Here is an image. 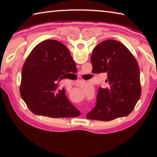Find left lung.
I'll list each match as a JSON object with an SVG mask.
<instances>
[{
    "label": "left lung",
    "instance_id": "left-lung-1",
    "mask_svg": "<svg viewBox=\"0 0 157 157\" xmlns=\"http://www.w3.org/2000/svg\"><path fill=\"white\" fill-rule=\"evenodd\" d=\"M94 73H106L108 87L98 89L95 107L86 115L91 120L109 121L132 112L141 94L140 70L128 48L113 39L101 42L91 57Z\"/></svg>",
    "mask_w": 157,
    "mask_h": 157
}]
</instances>
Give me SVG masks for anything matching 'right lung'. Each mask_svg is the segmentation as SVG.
I'll use <instances>...</instances> for the list:
<instances>
[{
  "mask_svg": "<svg viewBox=\"0 0 157 157\" xmlns=\"http://www.w3.org/2000/svg\"><path fill=\"white\" fill-rule=\"evenodd\" d=\"M76 68L69 50L56 40H46L34 48L23 64L20 94L32 112L50 118L80 115L69 102L59 82Z\"/></svg>",
  "mask_w": 157,
  "mask_h": 157,
  "instance_id": "right-lung-1",
  "label": "right lung"
}]
</instances>
